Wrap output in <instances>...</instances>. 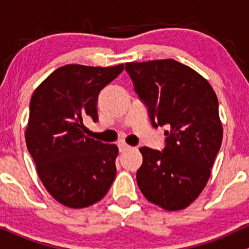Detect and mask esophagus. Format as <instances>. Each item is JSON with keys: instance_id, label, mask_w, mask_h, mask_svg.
Returning <instances> with one entry per match:
<instances>
[{"instance_id": "obj_1", "label": "esophagus", "mask_w": 249, "mask_h": 249, "mask_svg": "<svg viewBox=\"0 0 249 249\" xmlns=\"http://www.w3.org/2000/svg\"><path fill=\"white\" fill-rule=\"evenodd\" d=\"M118 146H119V151H121V152H124V151H127L131 148V146H128V145L125 144V142H119Z\"/></svg>"}]
</instances>
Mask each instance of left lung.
<instances>
[{
  "instance_id": "8db88e82",
  "label": "left lung",
  "mask_w": 249,
  "mask_h": 249,
  "mask_svg": "<svg viewBox=\"0 0 249 249\" xmlns=\"http://www.w3.org/2000/svg\"><path fill=\"white\" fill-rule=\"evenodd\" d=\"M125 70L152 126L168 128L161 151L139 148L137 184L152 204L182 210L206 186L221 146L218 98L204 77L174 59L126 63Z\"/></svg>"
}]
</instances>
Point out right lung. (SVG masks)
I'll return each mask as SVG.
<instances>
[{"label":"right lung","mask_w":249,"mask_h":249,"mask_svg":"<svg viewBox=\"0 0 249 249\" xmlns=\"http://www.w3.org/2000/svg\"><path fill=\"white\" fill-rule=\"evenodd\" d=\"M124 64L110 68L69 64L53 71L30 101L25 142L47 191L64 206L99 201L116 178L115 144L89 138L85 119L98 121L99 92Z\"/></svg>","instance_id":"obj_1"}]
</instances>
